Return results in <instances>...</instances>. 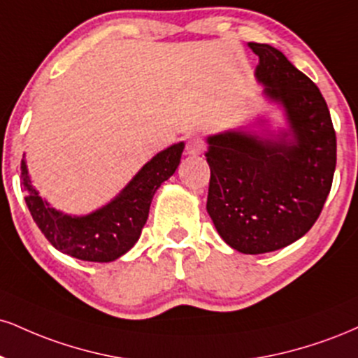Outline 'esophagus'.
I'll use <instances>...</instances> for the list:
<instances>
[{
  "instance_id": "34e87169",
  "label": "esophagus",
  "mask_w": 358,
  "mask_h": 358,
  "mask_svg": "<svg viewBox=\"0 0 358 358\" xmlns=\"http://www.w3.org/2000/svg\"><path fill=\"white\" fill-rule=\"evenodd\" d=\"M205 150V140L201 136H192L187 143L188 155H200Z\"/></svg>"
}]
</instances>
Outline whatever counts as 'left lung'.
Instances as JSON below:
<instances>
[{
  "mask_svg": "<svg viewBox=\"0 0 358 358\" xmlns=\"http://www.w3.org/2000/svg\"><path fill=\"white\" fill-rule=\"evenodd\" d=\"M255 76L285 108L290 130L277 138L247 131L208 136L206 210L231 248L258 255L296 242L317 222L337 163V138L317 85L282 51L248 43Z\"/></svg>",
  "mask_w": 358,
  "mask_h": 358,
  "instance_id": "8db88e82",
  "label": "left lung"
}]
</instances>
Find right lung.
Here are the masks:
<instances>
[{
	"instance_id": "obj_1",
	"label": "right lung",
	"mask_w": 358,
	"mask_h": 358,
	"mask_svg": "<svg viewBox=\"0 0 358 358\" xmlns=\"http://www.w3.org/2000/svg\"><path fill=\"white\" fill-rule=\"evenodd\" d=\"M183 141L157 153L108 205L85 217H70L51 208L38 195L21 160V185L29 213L56 250L85 262H113L138 242L148 218L155 192L175 173Z\"/></svg>"
}]
</instances>
